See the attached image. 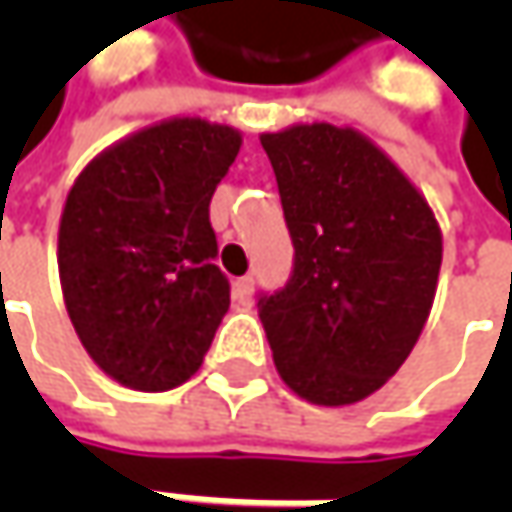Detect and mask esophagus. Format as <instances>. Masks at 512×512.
Returning <instances> with one entry per match:
<instances>
[{
	"label": "esophagus",
	"mask_w": 512,
	"mask_h": 512,
	"mask_svg": "<svg viewBox=\"0 0 512 512\" xmlns=\"http://www.w3.org/2000/svg\"><path fill=\"white\" fill-rule=\"evenodd\" d=\"M233 299L239 305H250V299H253V279L250 276H242V279L233 282Z\"/></svg>",
	"instance_id": "esophagus-1"
}]
</instances>
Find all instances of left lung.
Returning a JSON list of instances; mask_svg holds the SVG:
<instances>
[{"label": "left lung", "mask_w": 512, "mask_h": 512, "mask_svg": "<svg viewBox=\"0 0 512 512\" xmlns=\"http://www.w3.org/2000/svg\"><path fill=\"white\" fill-rule=\"evenodd\" d=\"M262 148L293 242L287 285L259 293L276 370L307 402H362L402 367L430 316L439 225L356 130L296 125L265 133Z\"/></svg>", "instance_id": "obj_1"}]
</instances>
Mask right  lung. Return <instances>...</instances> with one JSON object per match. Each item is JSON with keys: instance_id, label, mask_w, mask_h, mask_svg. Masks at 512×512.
Instances as JSON below:
<instances>
[{"instance_id": "obj_1", "label": "right lung", "mask_w": 512, "mask_h": 512, "mask_svg": "<svg viewBox=\"0 0 512 512\" xmlns=\"http://www.w3.org/2000/svg\"><path fill=\"white\" fill-rule=\"evenodd\" d=\"M239 145L227 125L170 119L96 156L70 187L59 225L68 316L125 387L187 382L230 307L210 199Z\"/></svg>"}]
</instances>
